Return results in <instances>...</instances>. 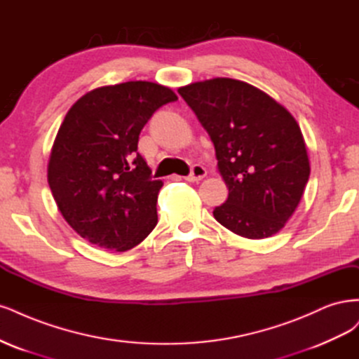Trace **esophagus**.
Segmentation results:
<instances>
[{
    "instance_id": "1",
    "label": "esophagus",
    "mask_w": 359,
    "mask_h": 359,
    "mask_svg": "<svg viewBox=\"0 0 359 359\" xmlns=\"http://www.w3.org/2000/svg\"><path fill=\"white\" fill-rule=\"evenodd\" d=\"M205 175H207V171H205V168H204L203 165L194 164V165L191 167L189 176H187L184 179H187L188 182H198V180H201Z\"/></svg>"
}]
</instances>
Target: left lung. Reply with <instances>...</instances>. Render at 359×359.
Instances as JSON below:
<instances>
[{
    "instance_id": "obj_1",
    "label": "left lung",
    "mask_w": 359,
    "mask_h": 359,
    "mask_svg": "<svg viewBox=\"0 0 359 359\" xmlns=\"http://www.w3.org/2000/svg\"><path fill=\"white\" fill-rule=\"evenodd\" d=\"M209 133L228 198L216 221L246 238L279 233L302 200L310 165L302 130L270 95L217 77L179 89Z\"/></svg>"
}]
</instances>
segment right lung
<instances>
[{
	"mask_svg": "<svg viewBox=\"0 0 359 359\" xmlns=\"http://www.w3.org/2000/svg\"><path fill=\"white\" fill-rule=\"evenodd\" d=\"M176 100L171 89L138 80L90 90L65 114L48 180L65 221L92 245L123 252L156 226L163 182L137 152L138 135Z\"/></svg>",
	"mask_w": 359,
	"mask_h": 359,
	"instance_id": "add662e5",
	"label": "right lung"
}]
</instances>
